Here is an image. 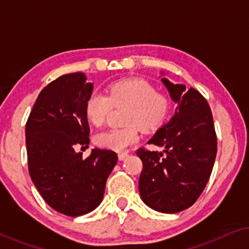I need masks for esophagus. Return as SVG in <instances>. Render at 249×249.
<instances>
[{
  "instance_id": "obj_1",
  "label": "esophagus",
  "mask_w": 249,
  "mask_h": 249,
  "mask_svg": "<svg viewBox=\"0 0 249 249\" xmlns=\"http://www.w3.org/2000/svg\"><path fill=\"white\" fill-rule=\"evenodd\" d=\"M127 156H128V153H119L118 159L120 160V161H122V160H124Z\"/></svg>"
}]
</instances>
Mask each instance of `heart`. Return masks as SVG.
<instances>
[{
    "instance_id": "1",
    "label": "heart",
    "mask_w": 249,
    "mask_h": 249,
    "mask_svg": "<svg viewBox=\"0 0 249 249\" xmlns=\"http://www.w3.org/2000/svg\"><path fill=\"white\" fill-rule=\"evenodd\" d=\"M128 107L125 128H111L95 136V142L104 148L122 151L138 142L139 128L142 131L159 129L169 118L171 101L168 95L159 93L144 79H122L107 88V96L91 93L86 102V114L91 124L102 125L112 107Z\"/></svg>"
}]
</instances>
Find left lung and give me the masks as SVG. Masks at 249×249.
<instances>
[{
  "instance_id": "8db88e82",
  "label": "left lung",
  "mask_w": 249,
  "mask_h": 249,
  "mask_svg": "<svg viewBox=\"0 0 249 249\" xmlns=\"http://www.w3.org/2000/svg\"><path fill=\"white\" fill-rule=\"evenodd\" d=\"M161 80L177 107L171 120L148 142L164 151H137L142 162L138 187L146 205L172 214L188 209L203 193L215 161L217 141L212 112L203 95L166 78Z\"/></svg>"
}]
</instances>
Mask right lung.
<instances>
[{"mask_svg":"<svg viewBox=\"0 0 249 249\" xmlns=\"http://www.w3.org/2000/svg\"><path fill=\"white\" fill-rule=\"evenodd\" d=\"M83 72L63 74L40 91L26 124L30 178L44 200L68 216L100 205L118 156L94 148L84 159L79 145L89 144L86 102L94 85Z\"/></svg>","mask_w":249,"mask_h":249,"instance_id":"right-lung-1","label":"right lung"}]
</instances>
